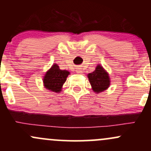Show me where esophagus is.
<instances>
[{
	"label": "esophagus",
	"instance_id": "obj_1",
	"mask_svg": "<svg viewBox=\"0 0 151 151\" xmlns=\"http://www.w3.org/2000/svg\"><path fill=\"white\" fill-rule=\"evenodd\" d=\"M77 74H81L82 73V70H81V68L80 67H78L77 70Z\"/></svg>",
	"mask_w": 151,
	"mask_h": 151
}]
</instances>
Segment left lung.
Masks as SVG:
<instances>
[{"label":"left lung","instance_id":"1","mask_svg":"<svg viewBox=\"0 0 151 151\" xmlns=\"http://www.w3.org/2000/svg\"><path fill=\"white\" fill-rule=\"evenodd\" d=\"M89 83L93 91L96 93L103 92L110 86V77L109 73L101 65H98L91 73L87 74Z\"/></svg>","mask_w":151,"mask_h":151}]
</instances>
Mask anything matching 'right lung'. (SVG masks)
I'll return each instance as SVG.
<instances>
[{
    "mask_svg": "<svg viewBox=\"0 0 151 151\" xmlns=\"http://www.w3.org/2000/svg\"><path fill=\"white\" fill-rule=\"evenodd\" d=\"M70 74V72L67 70H60L58 64H53L43 77V85L50 91L60 93L63 84Z\"/></svg>",
    "mask_w": 151,
    "mask_h": 151,
    "instance_id": "add662e5",
    "label": "right lung"
}]
</instances>
